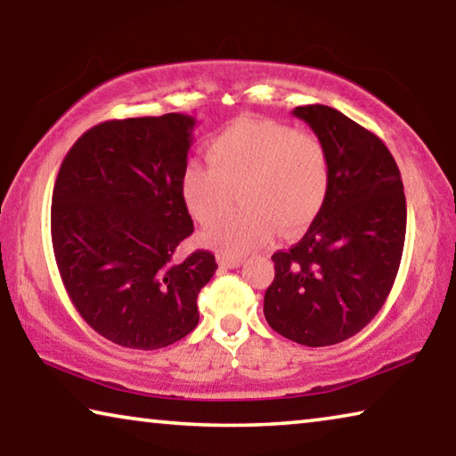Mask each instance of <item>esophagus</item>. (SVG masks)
I'll use <instances>...</instances> for the list:
<instances>
[{
  "mask_svg": "<svg viewBox=\"0 0 456 456\" xmlns=\"http://www.w3.org/2000/svg\"><path fill=\"white\" fill-rule=\"evenodd\" d=\"M217 264L221 267L235 269V267L243 264V257L241 256H231V253H217Z\"/></svg>",
  "mask_w": 456,
  "mask_h": 456,
  "instance_id": "obj_1",
  "label": "esophagus"
}]
</instances>
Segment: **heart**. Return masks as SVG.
I'll use <instances>...</instances> for the list:
<instances>
[{
	"label": "heart",
	"mask_w": 456,
	"mask_h": 456,
	"mask_svg": "<svg viewBox=\"0 0 456 456\" xmlns=\"http://www.w3.org/2000/svg\"><path fill=\"white\" fill-rule=\"evenodd\" d=\"M209 165H184L181 195L199 223H210L242 187L246 205L211 224L205 241L239 253L267 241L280 227L296 235L318 217L330 189L326 146L305 130L283 122L239 118L211 138Z\"/></svg>",
	"instance_id": "obj_1"
}]
</instances>
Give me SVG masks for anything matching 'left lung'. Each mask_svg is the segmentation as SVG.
<instances>
[{
  "instance_id": "1",
  "label": "left lung",
  "mask_w": 456,
  "mask_h": 456,
  "mask_svg": "<svg viewBox=\"0 0 456 456\" xmlns=\"http://www.w3.org/2000/svg\"><path fill=\"white\" fill-rule=\"evenodd\" d=\"M326 146L330 189L318 217L285 251L264 314L283 338L310 348L356 336L395 285L406 235V197L395 157L374 133L323 104L297 106Z\"/></svg>"
}]
</instances>
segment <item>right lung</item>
<instances>
[{
    "mask_svg": "<svg viewBox=\"0 0 456 456\" xmlns=\"http://www.w3.org/2000/svg\"><path fill=\"white\" fill-rule=\"evenodd\" d=\"M195 118L106 120L68 151L52 195L61 283L88 326L133 350L179 342L199 323L211 251L176 261L195 227L181 195Z\"/></svg>",
    "mask_w": 456,
    "mask_h": 456,
    "instance_id": "right-lung-1",
    "label": "right lung"
}]
</instances>
